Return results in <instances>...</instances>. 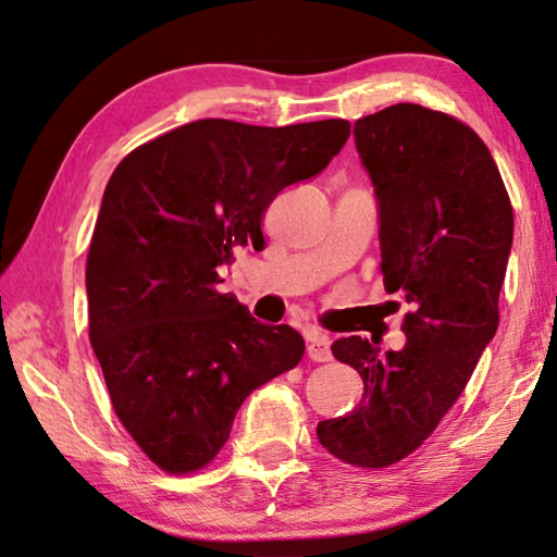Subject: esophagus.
Returning a JSON list of instances; mask_svg holds the SVG:
<instances>
[{"instance_id": "1", "label": "esophagus", "mask_w": 557, "mask_h": 557, "mask_svg": "<svg viewBox=\"0 0 557 557\" xmlns=\"http://www.w3.org/2000/svg\"><path fill=\"white\" fill-rule=\"evenodd\" d=\"M308 356L314 362H326L332 358V338L322 332H314L308 336Z\"/></svg>"}]
</instances>
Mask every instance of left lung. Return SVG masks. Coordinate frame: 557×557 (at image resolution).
<instances>
[{"label":"left lung","mask_w":557,"mask_h":557,"mask_svg":"<svg viewBox=\"0 0 557 557\" xmlns=\"http://www.w3.org/2000/svg\"><path fill=\"white\" fill-rule=\"evenodd\" d=\"M354 136L377 199L384 288L411 312L399 350L334 342L366 392L317 437L342 461L380 469L423 445L493 342L515 215L487 146L445 112L399 103L360 117Z\"/></svg>","instance_id":"1"}]
</instances>
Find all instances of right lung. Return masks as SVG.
<instances>
[{"mask_svg":"<svg viewBox=\"0 0 557 557\" xmlns=\"http://www.w3.org/2000/svg\"><path fill=\"white\" fill-rule=\"evenodd\" d=\"M348 134L346 120H197L112 173L88 249V336L112 408L161 469L207 467L249 392L300 362L302 336L215 290L219 269L264 243L269 203L320 175Z\"/></svg>","mask_w":557,"mask_h":557,"instance_id":"right-lung-1","label":"right lung"}]
</instances>
